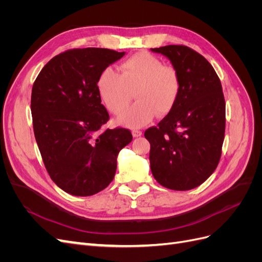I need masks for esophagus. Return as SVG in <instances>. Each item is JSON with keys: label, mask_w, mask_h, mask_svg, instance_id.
Listing matches in <instances>:
<instances>
[{"label": "esophagus", "mask_w": 262, "mask_h": 262, "mask_svg": "<svg viewBox=\"0 0 262 262\" xmlns=\"http://www.w3.org/2000/svg\"><path fill=\"white\" fill-rule=\"evenodd\" d=\"M132 136L134 138H139V137L142 136V131H140V130H133L132 131Z\"/></svg>", "instance_id": "obj_1"}]
</instances>
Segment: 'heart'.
Instances as JSON below:
<instances>
[{
  "label": "heart",
  "mask_w": 262,
  "mask_h": 262,
  "mask_svg": "<svg viewBox=\"0 0 262 262\" xmlns=\"http://www.w3.org/2000/svg\"><path fill=\"white\" fill-rule=\"evenodd\" d=\"M180 76L171 66L148 52H139L124 60L119 74L113 69L102 71L97 81L99 96L112 114L122 113L129 105L132 93L138 100L118 118L128 128H141L158 116L167 115L180 93Z\"/></svg>",
  "instance_id": "heart-1"
}]
</instances>
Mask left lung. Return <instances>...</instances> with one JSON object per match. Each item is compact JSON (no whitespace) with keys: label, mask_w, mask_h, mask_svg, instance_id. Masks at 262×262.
Masks as SVG:
<instances>
[{"label":"left lung","mask_w":262,"mask_h":262,"mask_svg":"<svg viewBox=\"0 0 262 262\" xmlns=\"http://www.w3.org/2000/svg\"><path fill=\"white\" fill-rule=\"evenodd\" d=\"M168 58L180 76L175 106L144 137L150 170L158 184L178 191L193 189L217 167L225 133V100L209 61L186 46L150 49Z\"/></svg>","instance_id":"left-lung-1"}]
</instances>
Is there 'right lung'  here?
Listing matches in <instances>:
<instances>
[{"instance_id":"1","label":"right lung","mask_w":262,"mask_h":262,"mask_svg":"<svg viewBox=\"0 0 262 262\" xmlns=\"http://www.w3.org/2000/svg\"><path fill=\"white\" fill-rule=\"evenodd\" d=\"M123 55L104 48L68 50L47 63L34 83L36 142L54 184L72 195H93L108 187L119 152L132 141L128 129L100 130L109 115L98 77Z\"/></svg>"}]
</instances>
